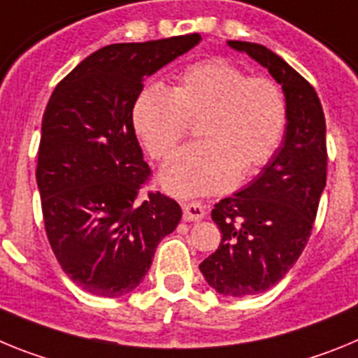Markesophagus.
<instances>
[{
    "instance_id": "esophagus-1",
    "label": "esophagus",
    "mask_w": 358,
    "mask_h": 358,
    "mask_svg": "<svg viewBox=\"0 0 358 358\" xmlns=\"http://www.w3.org/2000/svg\"><path fill=\"white\" fill-rule=\"evenodd\" d=\"M206 217V208L201 202H182V218L188 222H199Z\"/></svg>"
}]
</instances>
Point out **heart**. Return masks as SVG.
<instances>
[{"instance_id":"heart-1","label":"heart","mask_w":358,"mask_h":358,"mask_svg":"<svg viewBox=\"0 0 358 358\" xmlns=\"http://www.w3.org/2000/svg\"><path fill=\"white\" fill-rule=\"evenodd\" d=\"M197 120L202 140L159 173L163 188L179 197L226 192L240 172L264 166L285 131V98L271 78L245 77L231 62L210 59L188 66L172 90L147 85L132 109L136 132L156 159L169 157Z\"/></svg>"}]
</instances>
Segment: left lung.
<instances>
[{"label": "left lung", "mask_w": 358, "mask_h": 358, "mask_svg": "<svg viewBox=\"0 0 358 358\" xmlns=\"http://www.w3.org/2000/svg\"><path fill=\"white\" fill-rule=\"evenodd\" d=\"M227 46L267 68L287 106L281 147L255 181L215 204L222 240L199 265L211 289L243 297L276 285L308 242L327 186V122L314 87L280 55L245 41Z\"/></svg>", "instance_id": "obj_1"}]
</instances>
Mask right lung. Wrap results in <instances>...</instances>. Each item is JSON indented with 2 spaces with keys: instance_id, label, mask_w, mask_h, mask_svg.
Returning a JSON list of instances; mask_svg holds the SVG:
<instances>
[{
  "instance_id": "right-lung-1",
  "label": "right lung",
  "mask_w": 358,
  "mask_h": 358,
  "mask_svg": "<svg viewBox=\"0 0 358 358\" xmlns=\"http://www.w3.org/2000/svg\"><path fill=\"white\" fill-rule=\"evenodd\" d=\"M201 43L199 34L103 46L62 78L41 125L37 188L62 271L82 290L129 294L181 220L166 195L136 202L150 176L132 123L145 78Z\"/></svg>"
}]
</instances>
